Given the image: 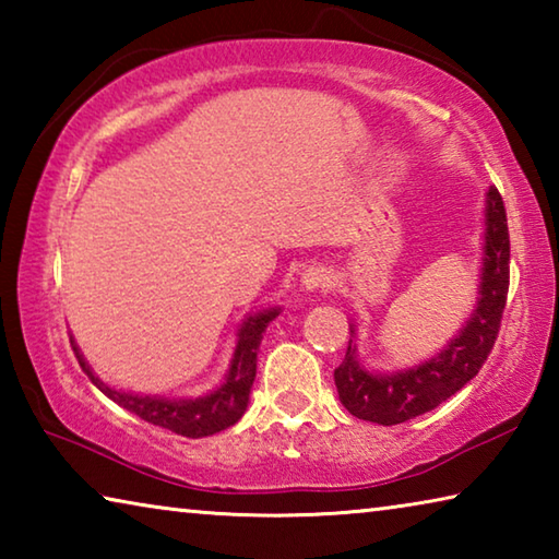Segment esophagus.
Listing matches in <instances>:
<instances>
[{
  "instance_id": "34e87169",
  "label": "esophagus",
  "mask_w": 559,
  "mask_h": 559,
  "mask_svg": "<svg viewBox=\"0 0 559 559\" xmlns=\"http://www.w3.org/2000/svg\"><path fill=\"white\" fill-rule=\"evenodd\" d=\"M330 283H333V273H330V269L320 266V263L306 269V273L300 276V286L306 290H325Z\"/></svg>"
}]
</instances>
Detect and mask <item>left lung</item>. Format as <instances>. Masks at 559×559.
I'll use <instances>...</instances> for the list:
<instances>
[{"label": "left lung", "mask_w": 559, "mask_h": 559, "mask_svg": "<svg viewBox=\"0 0 559 559\" xmlns=\"http://www.w3.org/2000/svg\"><path fill=\"white\" fill-rule=\"evenodd\" d=\"M510 286V236L503 197L496 187L488 189L486 206V253L484 281L478 290V308L456 340L439 357L414 370L396 374H370L359 367L353 340L343 365L335 370L340 402L357 419L394 427L414 416L431 412L447 402L463 384L478 374L496 345Z\"/></svg>", "instance_id": "obj_1"}]
</instances>
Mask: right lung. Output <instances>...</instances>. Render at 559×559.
Segmentation results:
<instances>
[{
	"mask_svg": "<svg viewBox=\"0 0 559 559\" xmlns=\"http://www.w3.org/2000/svg\"><path fill=\"white\" fill-rule=\"evenodd\" d=\"M278 316L276 308L263 310L259 316L246 318V323L239 330V345H236V353L231 359V370L226 374V382L219 390L200 396V400H159V396H140V394H126L118 390H110L108 384H103L98 377H93L88 365L83 362L79 347L73 343V353L79 357V365L83 372L91 377V382L98 386V390L110 396L112 402L120 404L122 409L138 414L140 419L147 424H155V427H163L179 437L200 439V437H212L216 431L229 429L231 424L241 419L246 412V404H249V392L253 384V377H257V349L261 345L263 330L271 323L273 318Z\"/></svg>",
	"mask_w": 559,
	"mask_h": 559,
	"instance_id": "1",
	"label": "right lung"
}]
</instances>
